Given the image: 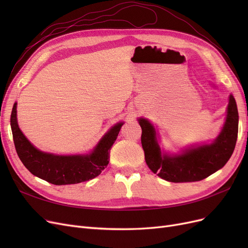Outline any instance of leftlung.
Listing matches in <instances>:
<instances>
[{"label": "left lung", "mask_w": 248, "mask_h": 248, "mask_svg": "<svg viewBox=\"0 0 248 248\" xmlns=\"http://www.w3.org/2000/svg\"><path fill=\"white\" fill-rule=\"evenodd\" d=\"M141 146L145 160L154 174L169 182H196L223 168L234 152L238 137L239 115L234 96L230 95L226 121L217 137L210 144L193 145L180 153H168L159 146L155 126L148 119L140 118Z\"/></svg>", "instance_id": "left-lung-1"}]
</instances>
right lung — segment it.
<instances>
[{
	"instance_id": "right-lung-1",
	"label": "right lung",
	"mask_w": 248,
	"mask_h": 248,
	"mask_svg": "<svg viewBox=\"0 0 248 248\" xmlns=\"http://www.w3.org/2000/svg\"><path fill=\"white\" fill-rule=\"evenodd\" d=\"M16 106V102L13 104L10 118L14 146L19 159L34 176L55 185L77 184L99 176L108 167L110 148L123 122L110 127L89 154L56 155L40 151L25 137L18 127Z\"/></svg>"
}]
</instances>
